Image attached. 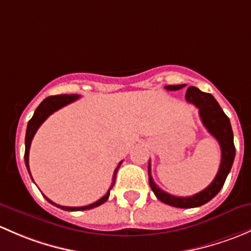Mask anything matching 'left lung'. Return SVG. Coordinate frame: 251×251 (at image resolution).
<instances>
[{
    "label": "left lung",
    "instance_id": "1",
    "mask_svg": "<svg viewBox=\"0 0 251 251\" xmlns=\"http://www.w3.org/2000/svg\"><path fill=\"white\" fill-rule=\"evenodd\" d=\"M186 84H177V86H165L167 90H179ZM186 101L193 104L200 110V117L202 123L208 129L209 133L219 141L221 147V163L219 172L216 174L213 182L204 188L201 192L191 196V197H176L169 195L158 187L151 176V164L149 163V182L151 190L156 195L161 202L168 205L176 206V208H197L208 203L213 200L222 188L226 177L233 164L234 156H236V147L233 143V131H232L231 123L228 117L225 115L222 108L216 101L215 98L209 93H204L196 87H188L185 95Z\"/></svg>",
    "mask_w": 251,
    "mask_h": 251
}]
</instances>
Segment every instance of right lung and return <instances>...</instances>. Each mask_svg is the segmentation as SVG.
Returning a JSON list of instances; mask_svg holds the SVG:
<instances>
[{"mask_svg":"<svg viewBox=\"0 0 251 251\" xmlns=\"http://www.w3.org/2000/svg\"><path fill=\"white\" fill-rule=\"evenodd\" d=\"M78 98H79V95H77V94H71V95L63 94V95H54V97H48V98H46V99L43 100V101L41 102L40 105H38L37 108H36V111H35V113H33L32 118H31V120L29 121V123H27L26 135H25V156H24V158H25V165H26L29 174H30L29 151H30L31 141H32L33 135L36 134L37 129L40 128V126L42 125V123L45 122L46 120H47V118L51 115V113L55 112V111H58L59 108L66 106L68 104H71L72 101L77 100ZM121 164H122V162H120V163H118V165H117V168L115 169V173H113V176H112V183H111V186H110V188H108L106 195H105L104 197L100 198L99 201H97L95 203L89 204V205H86V206H63V205H59V204H55L54 202H51V201L48 200L46 196H45V198L48 201L49 203L53 204V205H55V206H58V208L63 209V210H68V211L89 210V209L95 208V206L101 205L102 203H105L108 200V196H110V191H111V188L113 187V185H115L116 174H117L118 169H120V167H121Z\"/></svg>","mask_w":251,"mask_h":251,"instance_id":"right-lung-1","label":"right lung"}]
</instances>
